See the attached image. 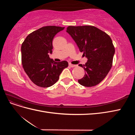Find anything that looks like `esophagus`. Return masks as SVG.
<instances>
[{
    "label": "esophagus",
    "mask_w": 135,
    "mask_h": 135,
    "mask_svg": "<svg viewBox=\"0 0 135 135\" xmlns=\"http://www.w3.org/2000/svg\"><path fill=\"white\" fill-rule=\"evenodd\" d=\"M69 66H70L71 68H74V67H75L76 65H73V64H69Z\"/></svg>",
    "instance_id": "34e87169"
}]
</instances>
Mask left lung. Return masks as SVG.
<instances>
[{"label": "left lung", "instance_id": "left-lung-1", "mask_svg": "<svg viewBox=\"0 0 135 135\" xmlns=\"http://www.w3.org/2000/svg\"><path fill=\"white\" fill-rule=\"evenodd\" d=\"M66 32L87 58L83 68L85 75L78 80L84 87H93L99 84L107 75L112 67L115 48L112 39L106 32L93 26H69Z\"/></svg>", "mask_w": 135, "mask_h": 135}]
</instances>
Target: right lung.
<instances>
[{
	"mask_svg": "<svg viewBox=\"0 0 135 135\" xmlns=\"http://www.w3.org/2000/svg\"><path fill=\"white\" fill-rule=\"evenodd\" d=\"M64 28L42 27L28 35L22 44V67L30 80L39 87L47 88L55 84L61 72L68 66L67 61L56 62L49 56L52 53L54 38Z\"/></svg>",
	"mask_w": 135,
	"mask_h": 135,
	"instance_id": "1",
	"label": "right lung"
}]
</instances>
